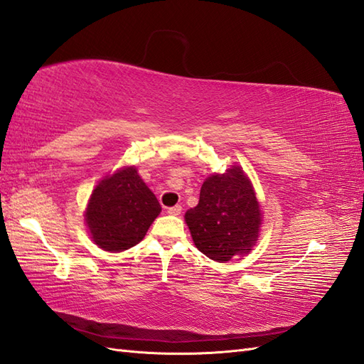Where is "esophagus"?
<instances>
[{"instance_id": "obj_1", "label": "esophagus", "mask_w": 364, "mask_h": 364, "mask_svg": "<svg viewBox=\"0 0 364 364\" xmlns=\"http://www.w3.org/2000/svg\"><path fill=\"white\" fill-rule=\"evenodd\" d=\"M181 210H183V208L180 206V204H176V206H172L167 209V213H169V215H180Z\"/></svg>"}]
</instances>
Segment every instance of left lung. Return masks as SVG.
Wrapping results in <instances>:
<instances>
[{"label":"left lung","mask_w":364,"mask_h":364,"mask_svg":"<svg viewBox=\"0 0 364 364\" xmlns=\"http://www.w3.org/2000/svg\"><path fill=\"white\" fill-rule=\"evenodd\" d=\"M184 218L200 252L223 263L249 252L258 238L262 210L246 175L234 166L203 183L198 206Z\"/></svg>","instance_id":"8db88e82"}]
</instances>
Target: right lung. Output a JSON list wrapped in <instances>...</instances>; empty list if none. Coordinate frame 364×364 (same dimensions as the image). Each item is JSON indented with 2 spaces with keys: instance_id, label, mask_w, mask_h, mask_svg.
I'll list each match as a JSON object with an SVG mask.
<instances>
[{
  "instance_id": "add662e5",
  "label": "right lung",
  "mask_w": 364,
  "mask_h": 364,
  "mask_svg": "<svg viewBox=\"0 0 364 364\" xmlns=\"http://www.w3.org/2000/svg\"><path fill=\"white\" fill-rule=\"evenodd\" d=\"M160 212V203L135 167H126L100 181L89 201L86 223L100 247L121 252L144 238Z\"/></svg>"
}]
</instances>
